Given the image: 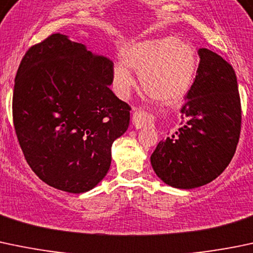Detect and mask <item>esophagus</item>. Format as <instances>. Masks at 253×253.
Returning <instances> with one entry per match:
<instances>
[{
  "label": "esophagus",
  "mask_w": 253,
  "mask_h": 253,
  "mask_svg": "<svg viewBox=\"0 0 253 253\" xmlns=\"http://www.w3.org/2000/svg\"><path fill=\"white\" fill-rule=\"evenodd\" d=\"M151 123H152V118L147 113H145V112L135 111L132 113V124H134L136 129H141L142 126H148Z\"/></svg>",
  "instance_id": "obj_1"
}]
</instances>
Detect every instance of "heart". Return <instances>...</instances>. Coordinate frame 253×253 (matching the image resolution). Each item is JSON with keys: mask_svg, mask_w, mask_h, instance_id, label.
I'll use <instances>...</instances> for the list:
<instances>
[{"mask_svg": "<svg viewBox=\"0 0 253 253\" xmlns=\"http://www.w3.org/2000/svg\"><path fill=\"white\" fill-rule=\"evenodd\" d=\"M122 63L112 72L113 85L126 96L135 85L130 70L139 73L145 91L163 103L183 98L194 83L197 54L192 43L181 38H161L135 41L121 49Z\"/></svg>", "mask_w": 253, "mask_h": 253, "instance_id": "b5f03b06", "label": "heart"}]
</instances>
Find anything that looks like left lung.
<instances>
[{
    "label": "left lung",
    "instance_id": "1",
    "mask_svg": "<svg viewBox=\"0 0 253 253\" xmlns=\"http://www.w3.org/2000/svg\"><path fill=\"white\" fill-rule=\"evenodd\" d=\"M196 78L180 109L183 126L161 140L151 155L158 178L176 189L214 180L229 166L241 129V105L233 67L219 54L200 48Z\"/></svg>",
    "mask_w": 253,
    "mask_h": 253
}]
</instances>
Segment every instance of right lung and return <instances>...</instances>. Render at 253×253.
Returning a JSON list of instances; mask_svg holds the SVG:
<instances>
[{
    "instance_id": "right-lung-1",
    "label": "right lung",
    "mask_w": 253,
    "mask_h": 253,
    "mask_svg": "<svg viewBox=\"0 0 253 253\" xmlns=\"http://www.w3.org/2000/svg\"><path fill=\"white\" fill-rule=\"evenodd\" d=\"M113 63L53 34L23 57L14 80L13 123L24 157L49 186L72 194L108 173L114 140L130 107L109 88Z\"/></svg>"
}]
</instances>
